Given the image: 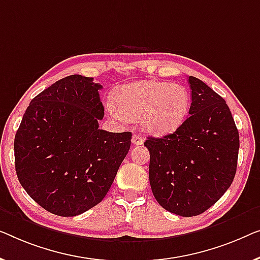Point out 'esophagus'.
<instances>
[{
  "mask_svg": "<svg viewBox=\"0 0 260 260\" xmlns=\"http://www.w3.org/2000/svg\"><path fill=\"white\" fill-rule=\"evenodd\" d=\"M132 144L138 146V145H142L144 144V139L140 134H134L133 137H132Z\"/></svg>",
  "mask_w": 260,
  "mask_h": 260,
  "instance_id": "1",
  "label": "esophagus"
}]
</instances>
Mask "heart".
Listing matches in <instances>:
<instances>
[{
    "label": "heart",
    "instance_id": "heart-1",
    "mask_svg": "<svg viewBox=\"0 0 260 260\" xmlns=\"http://www.w3.org/2000/svg\"><path fill=\"white\" fill-rule=\"evenodd\" d=\"M116 106L108 108L120 119H142L144 129L154 135L172 133L182 125L191 108V95L180 83L139 81L121 87L116 93Z\"/></svg>",
    "mask_w": 260,
    "mask_h": 260
}]
</instances>
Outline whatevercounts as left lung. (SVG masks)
I'll return each mask as SVG.
<instances>
[{"label": "left lung", "mask_w": 260, "mask_h": 260, "mask_svg": "<svg viewBox=\"0 0 260 260\" xmlns=\"http://www.w3.org/2000/svg\"><path fill=\"white\" fill-rule=\"evenodd\" d=\"M188 118L174 133L149 137V184L160 206L181 217L208 210L228 191L238 161L239 133L224 99L189 76Z\"/></svg>", "instance_id": "obj_1"}]
</instances>
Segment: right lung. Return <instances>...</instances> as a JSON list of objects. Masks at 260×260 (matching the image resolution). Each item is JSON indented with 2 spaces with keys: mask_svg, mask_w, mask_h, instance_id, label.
I'll return each mask as SVG.
<instances>
[{
  "mask_svg": "<svg viewBox=\"0 0 260 260\" xmlns=\"http://www.w3.org/2000/svg\"><path fill=\"white\" fill-rule=\"evenodd\" d=\"M100 83L69 75L32 99L14 140L24 191L61 217L88 211L105 198L131 147V132L99 129L105 109Z\"/></svg>",
  "mask_w": 260,
  "mask_h": 260,
  "instance_id": "add662e5",
  "label": "right lung"
}]
</instances>
